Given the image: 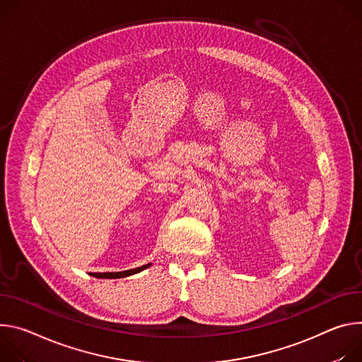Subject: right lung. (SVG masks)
Wrapping results in <instances>:
<instances>
[{
    "label": "right lung",
    "mask_w": 362,
    "mask_h": 362,
    "mask_svg": "<svg viewBox=\"0 0 362 362\" xmlns=\"http://www.w3.org/2000/svg\"><path fill=\"white\" fill-rule=\"evenodd\" d=\"M152 263H148V264H144L141 267H135V269H131V270H124V272H107V273H93L95 277H99V279H120V277H127V276H131V274H135V273H139L142 270H145L146 267H149Z\"/></svg>",
    "instance_id": "1"
}]
</instances>
